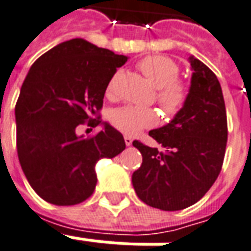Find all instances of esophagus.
Listing matches in <instances>:
<instances>
[{"mask_svg": "<svg viewBox=\"0 0 251 251\" xmlns=\"http://www.w3.org/2000/svg\"><path fill=\"white\" fill-rule=\"evenodd\" d=\"M124 139H125L126 146H130V145L133 143V138H131V137H129V135H126V137Z\"/></svg>", "mask_w": 251, "mask_h": 251, "instance_id": "1", "label": "esophagus"}]
</instances>
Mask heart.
I'll return each mask as SVG.
<instances>
[{
  "instance_id": "obj_1",
  "label": "heart",
  "mask_w": 251,
  "mask_h": 251,
  "mask_svg": "<svg viewBox=\"0 0 251 251\" xmlns=\"http://www.w3.org/2000/svg\"><path fill=\"white\" fill-rule=\"evenodd\" d=\"M138 68L156 88L155 101L168 117H175L184 109L188 101L189 89L184 80L179 79L180 67L176 62L163 55L143 57ZM120 72L113 75L106 84V96L113 97L117 89ZM112 125L127 135H135L145 129H150L158 122V113L152 108L122 106L113 110Z\"/></svg>"
}]
</instances>
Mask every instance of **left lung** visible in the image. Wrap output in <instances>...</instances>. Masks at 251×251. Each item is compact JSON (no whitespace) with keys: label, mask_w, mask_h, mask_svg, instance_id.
Wrapping results in <instances>:
<instances>
[{"label":"left lung","mask_w":251,"mask_h":251,"mask_svg":"<svg viewBox=\"0 0 251 251\" xmlns=\"http://www.w3.org/2000/svg\"><path fill=\"white\" fill-rule=\"evenodd\" d=\"M189 63L194 74L184 109L149 133L166 150L133 142L142 154V164L131 177L135 194L162 210L198 202L219 176L226 149V109L217 76L196 57H189Z\"/></svg>","instance_id":"left-lung-1"}]
</instances>
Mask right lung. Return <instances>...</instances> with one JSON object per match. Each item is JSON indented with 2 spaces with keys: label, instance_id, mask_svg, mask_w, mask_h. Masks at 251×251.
<instances>
[{
  "label": "right lung",
  "instance_id": "add662e5",
  "mask_svg": "<svg viewBox=\"0 0 251 251\" xmlns=\"http://www.w3.org/2000/svg\"><path fill=\"white\" fill-rule=\"evenodd\" d=\"M127 57L76 38L32 64L15 104L17 152L32 189L55 205H75L95 191V166L125 150L108 124L92 137L76 127L100 125L106 84Z\"/></svg>",
  "mask_w": 251,
  "mask_h": 251
}]
</instances>
